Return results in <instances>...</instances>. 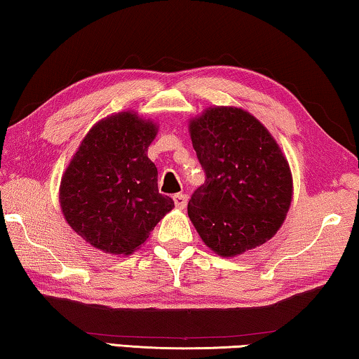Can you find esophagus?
<instances>
[{
  "label": "esophagus",
  "instance_id": "1",
  "mask_svg": "<svg viewBox=\"0 0 359 359\" xmlns=\"http://www.w3.org/2000/svg\"><path fill=\"white\" fill-rule=\"evenodd\" d=\"M172 201L177 209H185L187 201H189V196L184 195V193H177V195L172 196Z\"/></svg>",
  "mask_w": 359,
  "mask_h": 359
}]
</instances>
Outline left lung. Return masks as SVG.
Wrapping results in <instances>:
<instances>
[{
    "label": "left lung",
    "mask_w": 359,
    "mask_h": 359,
    "mask_svg": "<svg viewBox=\"0 0 359 359\" xmlns=\"http://www.w3.org/2000/svg\"><path fill=\"white\" fill-rule=\"evenodd\" d=\"M206 182L189 201L203 243L235 257L271 240L292 201L291 168L264 124L238 107H209L189 124Z\"/></svg>",
    "instance_id": "left-lung-1"
}]
</instances>
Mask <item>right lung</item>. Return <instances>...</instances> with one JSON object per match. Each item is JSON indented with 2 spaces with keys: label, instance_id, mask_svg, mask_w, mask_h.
I'll list each match as a JSON object with an SVG mask.
<instances>
[{
  "label": "right lung",
  "instance_id": "right-lung-1",
  "mask_svg": "<svg viewBox=\"0 0 359 359\" xmlns=\"http://www.w3.org/2000/svg\"><path fill=\"white\" fill-rule=\"evenodd\" d=\"M156 123L119 111L89 129L60 180L62 214L99 251L129 255L172 210L158 191V170L147 156Z\"/></svg>",
  "mask_w": 359,
  "mask_h": 359
}]
</instances>
